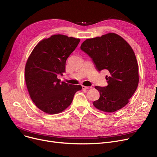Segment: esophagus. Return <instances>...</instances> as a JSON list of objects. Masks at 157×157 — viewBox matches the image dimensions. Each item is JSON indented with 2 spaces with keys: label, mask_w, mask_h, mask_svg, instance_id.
Masks as SVG:
<instances>
[{
  "label": "esophagus",
  "mask_w": 157,
  "mask_h": 157,
  "mask_svg": "<svg viewBox=\"0 0 157 157\" xmlns=\"http://www.w3.org/2000/svg\"><path fill=\"white\" fill-rule=\"evenodd\" d=\"M82 88L83 89H90L92 88V86H84V85H82Z\"/></svg>",
  "instance_id": "34e87169"
}]
</instances>
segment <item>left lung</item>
<instances>
[{
  "mask_svg": "<svg viewBox=\"0 0 157 157\" xmlns=\"http://www.w3.org/2000/svg\"><path fill=\"white\" fill-rule=\"evenodd\" d=\"M81 49L88 54L101 71L107 70L108 85L96 86L100 97L93 102L95 108L113 113L125 107L139 83V66L134 52L127 41L115 33L86 39Z\"/></svg>",
  "mask_w": 157,
  "mask_h": 157,
  "instance_id": "left-lung-1",
  "label": "left lung"
}]
</instances>
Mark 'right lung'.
I'll use <instances>...</instances> for the list:
<instances>
[{
	"instance_id": "add662e5",
	"label": "right lung",
	"mask_w": 157,
	"mask_h": 157,
	"mask_svg": "<svg viewBox=\"0 0 157 157\" xmlns=\"http://www.w3.org/2000/svg\"><path fill=\"white\" fill-rule=\"evenodd\" d=\"M79 39L55 34L39 41L29 56L25 79L32 101L42 111L50 114L62 113L72 103L81 85L60 83L57 78L65 71V62L74 51Z\"/></svg>"
}]
</instances>
